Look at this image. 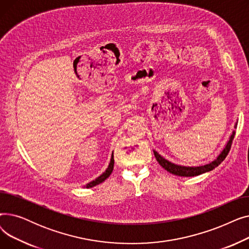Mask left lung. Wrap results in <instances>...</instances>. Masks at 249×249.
<instances>
[{
  "instance_id": "1",
  "label": "left lung",
  "mask_w": 249,
  "mask_h": 249,
  "mask_svg": "<svg viewBox=\"0 0 249 249\" xmlns=\"http://www.w3.org/2000/svg\"><path fill=\"white\" fill-rule=\"evenodd\" d=\"M235 128H236V125H235ZM234 135H235V131L232 132L226 146L224 147L223 150L221 151V153L217 156V159L215 160H213L212 162L208 163V164L201 165V166H182V165L175 164L171 161H168L167 160L163 159L162 156L160 154H159L155 150H153V153H154V156H155L156 160H158V162L168 173H171V174L176 175V176H179V177L199 176V175L213 171L215 167H217L222 161H223L226 159V156L228 155V152L230 151Z\"/></svg>"
}]
</instances>
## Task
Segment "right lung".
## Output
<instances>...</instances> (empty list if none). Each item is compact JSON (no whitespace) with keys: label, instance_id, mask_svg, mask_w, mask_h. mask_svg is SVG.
<instances>
[{"label":"right lung","instance_id":"1","mask_svg":"<svg viewBox=\"0 0 249 249\" xmlns=\"http://www.w3.org/2000/svg\"><path fill=\"white\" fill-rule=\"evenodd\" d=\"M113 168H114V155L112 153V156H111V160H110V163H109V166L108 168L105 171L99 178H97L95 180H91L90 182H89V184L87 186H85L86 188H93L99 184H101V182H103L105 179L108 178L110 177V175L112 174L113 172Z\"/></svg>","mask_w":249,"mask_h":249}]
</instances>
